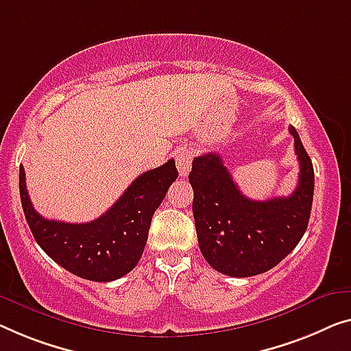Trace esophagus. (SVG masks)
<instances>
[{"mask_svg":"<svg viewBox=\"0 0 351 351\" xmlns=\"http://www.w3.org/2000/svg\"><path fill=\"white\" fill-rule=\"evenodd\" d=\"M178 171H180V176H187L191 171L192 167V153L189 149H180L176 151L175 156Z\"/></svg>","mask_w":351,"mask_h":351,"instance_id":"34e87169","label":"esophagus"}]
</instances>
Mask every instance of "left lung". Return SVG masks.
<instances>
[{
  "mask_svg": "<svg viewBox=\"0 0 351 351\" xmlns=\"http://www.w3.org/2000/svg\"><path fill=\"white\" fill-rule=\"evenodd\" d=\"M295 153L300 180L290 197L250 200L216 153L192 160L189 182L192 211L203 257L219 273L250 277L280 263L301 241L309 223L313 200V167L296 129Z\"/></svg>",
  "mask_w": 351,
  "mask_h": 351,
  "instance_id": "1",
  "label": "left lung"
}]
</instances>
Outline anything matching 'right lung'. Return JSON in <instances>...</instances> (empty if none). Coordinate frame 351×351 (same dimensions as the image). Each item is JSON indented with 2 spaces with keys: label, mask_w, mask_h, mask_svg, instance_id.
I'll use <instances>...</instances> for the list:
<instances>
[{
  "label": "right lung",
  "mask_w": 351,
  "mask_h": 351,
  "mask_svg": "<svg viewBox=\"0 0 351 351\" xmlns=\"http://www.w3.org/2000/svg\"><path fill=\"white\" fill-rule=\"evenodd\" d=\"M178 178L175 160L140 175L117 203L86 223L49 221L33 208L20 167L19 187L26 222L42 250L62 268L94 282L117 280L137 266L151 219Z\"/></svg>",
  "instance_id": "1"
}]
</instances>
